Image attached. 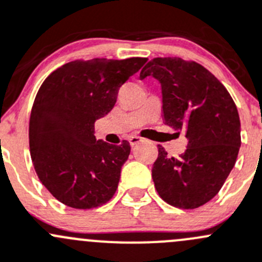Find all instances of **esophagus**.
<instances>
[{
	"label": "esophagus",
	"mask_w": 262,
	"mask_h": 262,
	"mask_svg": "<svg viewBox=\"0 0 262 262\" xmlns=\"http://www.w3.org/2000/svg\"><path fill=\"white\" fill-rule=\"evenodd\" d=\"M144 139L142 138V137H138V136H132L130 138H129V143H130V146H136V144L141 143V142H143Z\"/></svg>",
	"instance_id": "esophagus-1"
}]
</instances>
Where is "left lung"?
Listing matches in <instances>:
<instances>
[{"mask_svg":"<svg viewBox=\"0 0 262 262\" xmlns=\"http://www.w3.org/2000/svg\"><path fill=\"white\" fill-rule=\"evenodd\" d=\"M148 75L161 83L165 124L188 139L177 159L157 146L155 188L171 206L197 209L219 193L235 164L241 147L237 106L217 78L194 61L156 57L139 78Z\"/></svg>","mask_w":262,"mask_h":262,"instance_id":"8db88e82","label":"left lung"}]
</instances>
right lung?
Wrapping results in <instances>:
<instances>
[{
    "instance_id": "obj_1",
    "label": "right lung",
    "mask_w": 262,
    "mask_h": 262,
    "mask_svg": "<svg viewBox=\"0 0 262 262\" xmlns=\"http://www.w3.org/2000/svg\"><path fill=\"white\" fill-rule=\"evenodd\" d=\"M146 61H70L40 85L30 113V156L42 184L61 204L90 210L115 194L130 146L97 141L95 121L113 110L121 85Z\"/></svg>"
}]
</instances>
